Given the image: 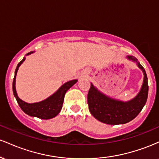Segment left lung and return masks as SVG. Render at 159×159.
Wrapping results in <instances>:
<instances>
[{"mask_svg": "<svg viewBox=\"0 0 159 159\" xmlns=\"http://www.w3.org/2000/svg\"><path fill=\"white\" fill-rule=\"evenodd\" d=\"M129 61L135 63L143 73L141 88L135 97L124 102L115 99L98 90L91 83L87 96V102L91 114L102 123L108 125H120L130 122L141 111L148 97V78L145 69L133 56H127Z\"/></svg>", "mask_w": 159, "mask_h": 159, "instance_id": "obj_1", "label": "left lung"}]
</instances>
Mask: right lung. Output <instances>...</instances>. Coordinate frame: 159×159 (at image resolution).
I'll use <instances>...</instances> for the list:
<instances>
[{
	"mask_svg": "<svg viewBox=\"0 0 159 159\" xmlns=\"http://www.w3.org/2000/svg\"><path fill=\"white\" fill-rule=\"evenodd\" d=\"M34 53V52H30L27 53L26 56L30 55V54ZM25 61V57H24L22 61L19 62L16 67L15 71V76H14L13 82H12V91L15 98H16L19 107L25 114L30 116H35L39 119L43 120H48L54 118L57 115L60 113L61 111L62 106H63V100H64V96L66 91L69 90L70 87H72L78 80L75 79L66 82L63 85L58 89L57 90L45 99L43 101L35 103H27L26 102L23 101L18 96L16 90V78L17 72L19 70V66L22 64V63Z\"/></svg>",
	"mask_w": 159,
	"mask_h": 159,
	"instance_id": "obj_1",
	"label": "right lung"
}]
</instances>
